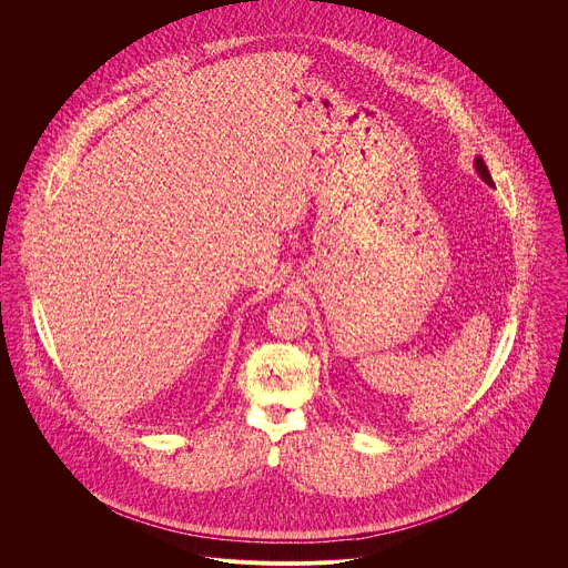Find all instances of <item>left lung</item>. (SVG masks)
Returning a JSON list of instances; mask_svg holds the SVG:
<instances>
[{
	"instance_id": "left-lung-1",
	"label": "left lung",
	"mask_w": 568,
	"mask_h": 568,
	"mask_svg": "<svg viewBox=\"0 0 568 568\" xmlns=\"http://www.w3.org/2000/svg\"><path fill=\"white\" fill-rule=\"evenodd\" d=\"M474 169H476V173L480 175V180L488 184V186H495V182H493V178H490V173H488V166H485V161L480 159V156H476V161H474Z\"/></svg>"
}]
</instances>
